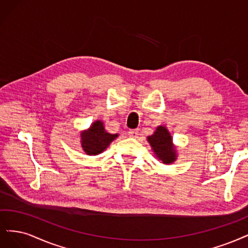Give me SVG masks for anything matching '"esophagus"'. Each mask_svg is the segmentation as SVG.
I'll list each match as a JSON object with an SVG mask.
<instances>
[{
  "label": "esophagus",
  "mask_w": 248,
  "mask_h": 248,
  "mask_svg": "<svg viewBox=\"0 0 248 248\" xmlns=\"http://www.w3.org/2000/svg\"><path fill=\"white\" fill-rule=\"evenodd\" d=\"M127 133H129V136L132 138H137L138 135H139V131L136 130V129L135 130H130Z\"/></svg>",
  "instance_id": "34e87169"
}]
</instances>
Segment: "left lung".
<instances>
[{"mask_svg": "<svg viewBox=\"0 0 248 248\" xmlns=\"http://www.w3.org/2000/svg\"><path fill=\"white\" fill-rule=\"evenodd\" d=\"M147 140L153 147L155 155L162 159L164 164L173 163L176 159V154H175L172 145L171 135L165 126H158L155 134L149 136Z\"/></svg>", "mask_w": 248, "mask_h": 248, "instance_id": "1", "label": "left lung"}]
</instances>
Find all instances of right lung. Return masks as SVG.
I'll return each mask as SVG.
<instances>
[{
  "label": "right lung",
  "instance_id": "add662e5",
  "mask_svg": "<svg viewBox=\"0 0 248 248\" xmlns=\"http://www.w3.org/2000/svg\"><path fill=\"white\" fill-rule=\"evenodd\" d=\"M117 137V134H109L100 121L92 124L89 131L81 134V146L87 155H99Z\"/></svg>",
  "mask_w": 248,
  "mask_h": 248
}]
</instances>
